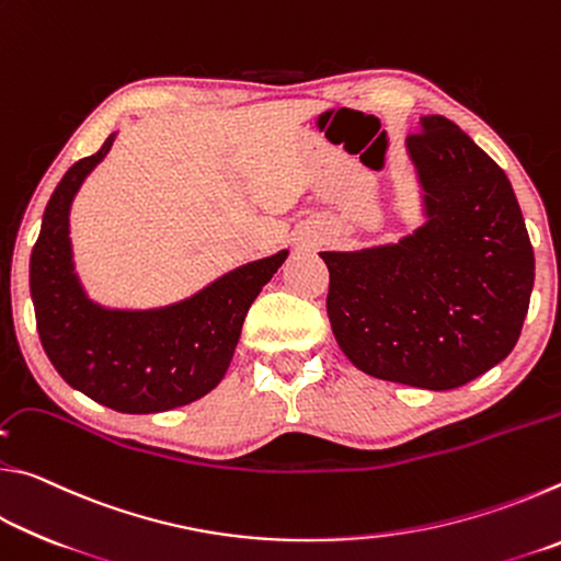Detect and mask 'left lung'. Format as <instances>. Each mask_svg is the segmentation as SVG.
Listing matches in <instances>:
<instances>
[{"instance_id":"8db88e82","label":"left lung","mask_w":561,"mask_h":561,"mask_svg":"<svg viewBox=\"0 0 561 561\" xmlns=\"http://www.w3.org/2000/svg\"><path fill=\"white\" fill-rule=\"evenodd\" d=\"M425 222L396 244L319 252L339 346L368 376L450 391L515 348L535 252L515 190L453 121L423 116L405 138Z\"/></svg>"}]
</instances>
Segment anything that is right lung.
Wrapping results in <instances>:
<instances>
[{"label":"right lung","mask_w":561,"mask_h":561,"mask_svg":"<svg viewBox=\"0 0 561 561\" xmlns=\"http://www.w3.org/2000/svg\"><path fill=\"white\" fill-rule=\"evenodd\" d=\"M116 140L73 163L44 210L32 250L30 289L42 346L66 383L118 413L187 405L222 381L247 311L287 260V250L217 277L160 309H106L73 272L71 203Z\"/></svg>","instance_id":"add662e5"}]
</instances>
